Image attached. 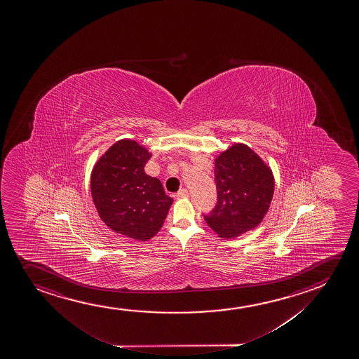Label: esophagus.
Wrapping results in <instances>:
<instances>
[{
  "label": "esophagus",
  "mask_w": 359,
  "mask_h": 359,
  "mask_svg": "<svg viewBox=\"0 0 359 359\" xmlns=\"http://www.w3.org/2000/svg\"><path fill=\"white\" fill-rule=\"evenodd\" d=\"M188 196H189V193H188L186 188H182V189H180V191H177V194H176L178 199H180V198H187Z\"/></svg>",
  "instance_id": "1"
}]
</instances>
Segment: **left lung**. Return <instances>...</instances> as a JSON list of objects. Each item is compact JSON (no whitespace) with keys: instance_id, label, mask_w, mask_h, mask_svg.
I'll return each mask as SVG.
<instances>
[{"instance_id":"left-lung-1","label":"left lung","mask_w":359,"mask_h":359,"mask_svg":"<svg viewBox=\"0 0 359 359\" xmlns=\"http://www.w3.org/2000/svg\"><path fill=\"white\" fill-rule=\"evenodd\" d=\"M214 173L217 204L204 215L206 224L226 239L254 230L273 201L271 168L248 145L234 143L215 158Z\"/></svg>"}]
</instances>
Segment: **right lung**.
<instances>
[{"mask_svg": "<svg viewBox=\"0 0 359 359\" xmlns=\"http://www.w3.org/2000/svg\"><path fill=\"white\" fill-rule=\"evenodd\" d=\"M150 158L151 153L138 142L121 139L91 171V196L101 220L134 241L153 238L173 201L160 180L144 172Z\"/></svg>", "mask_w": 359, "mask_h": 359, "instance_id": "right-lung-1", "label": "right lung"}]
</instances>
